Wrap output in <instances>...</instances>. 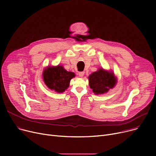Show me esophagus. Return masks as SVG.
<instances>
[{
  "instance_id": "1",
  "label": "esophagus",
  "mask_w": 156,
  "mask_h": 156,
  "mask_svg": "<svg viewBox=\"0 0 156 156\" xmlns=\"http://www.w3.org/2000/svg\"><path fill=\"white\" fill-rule=\"evenodd\" d=\"M84 74H85V73H84L83 71H81V72H79L78 75H79V76H80V77H83V76H84Z\"/></svg>"
}]
</instances>
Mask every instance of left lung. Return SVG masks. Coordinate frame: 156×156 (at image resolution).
Wrapping results in <instances>:
<instances>
[{"mask_svg": "<svg viewBox=\"0 0 156 156\" xmlns=\"http://www.w3.org/2000/svg\"><path fill=\"white\" fill-rule=\"evenodd\" d=\"M89 85L96 95L108 92L109 88L115 85L116 80L114 73L100 69L94 72L88 77Z\"/></svg>", "mask_w": 156, "mask_h": 156, "instance_id": "left-lung-1", "label": "left lung"}]
</instances>
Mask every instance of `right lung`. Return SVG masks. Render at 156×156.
I'll use <instances>...</instances> for the list:
<instances>
[{
	"label": "right lung",
	"instance_id": "right-lung-1",
	"mask_svg": "<svg viewBox=\"0 0 156 156\" xmlns=\"http://www.w3.org/2000/svg\"><path fill=\"white\" fill-rule=\"evenodd\" d=\"M75 73L65 70L61 66L48 67L44 71L43 78L45 85L55 92L62 93L68 88Z\"/></svg>",
	"mask_w": 156,
	"mask_h": 156
}]
</instances>
